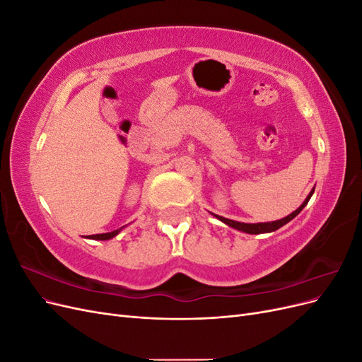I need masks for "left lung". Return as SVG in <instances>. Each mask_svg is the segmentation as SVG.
Masks as SVG:
<instances>
[{"label": "left lung", "mask_w": 362, "mask_h": 362, "mask_svg": "<svg viewBox=\"0 0 362 362\" xmlns=\"http://www.w3.org/2000/svg\"><path fill=\"white\" fill-rule=\"evenodd\" d=\"M313 193H314V189L310 192V194H308V196H306V199L303 201V204L298 208V210L293 211V213H291V214H288L287 217L279 218V221H275V222H264V223H243V222H235V221H231V218H226V217L217 216V214H213V216H214V217H217L218 221H221V222L226 223L228 226H231V228H234V229H238V231H243V233H246V234H264V233H273V231H276V229H279L281 226H284L286 223H288L290 221H293V218L303 210V206H305L306 204H308V201H310V198L313 196Z\"/></svg>", "instance_id": "obj_1"}]
</instances>
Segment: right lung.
<instances>
[{
    "label": "right lung",
    "instance_id": "obj_1",
    "mask_svg": "<svg viewBox=\"0 0 362 362\" xmlns=\"http://www.w3.org/2000/svg\"><path fill=\"white\" fill-rule=\"evenodd\" d=\"M122 228H124V226H122ZM122 228H119V229H116V231H112V233L95 234V235H90L89 238H92V240H110V238H113L115 235H117L120 231H122Z\"/></svg>",
    "mask_w": 362,
    "mask_h": 362
}]
</instances>
